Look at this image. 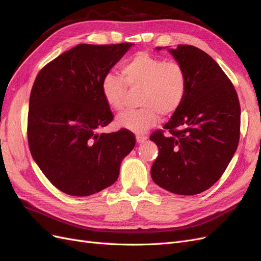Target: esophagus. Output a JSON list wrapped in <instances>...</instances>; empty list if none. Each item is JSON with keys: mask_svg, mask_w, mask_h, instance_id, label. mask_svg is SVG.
I'll return each instance as SVG.
<instances>
[{"mask_svg": "<svg viewBox=\"0 0 261 261\" xmlns=\"http://www.w3.org/2000/svg\"><path fill=\"white\" fill-rule=\"evenodd\" d=\"M146 140H147L146 135H144V134H137V142L138 143H143Z\"/></svg>", "mask_w": 261, "mask_h": 261, "instance_id": "obj_1", "label": "esophagus"}]
</instances>
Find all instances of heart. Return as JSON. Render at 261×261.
I'll use <instances>...</instances> for the list:
<instances>
[{
    "label": "heart",
    "mask_w": 261,
    "mask_h": 261,
    "mask_svg": "<svg viewBox=\"0 0 261 261\" xmlns=\"http://www.w3.org/2000/svg\"><path fill=\"white\" fill-rule=\"evenodd\" d=\"M122 76L107 73L101 83L108 106L122 111L129 88L142 89L138 110L127 111L117 117V124L135 133L153 127L163 116H171L182 105L188 90V73L182 64L165 61L147 52L134 54L121 68Z\"/></svg>",
    "instance_id": "1"
}]
</instances>
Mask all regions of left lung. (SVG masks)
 I'll return each instance as SVG.
<instances>
[{
    "mask_svg": "<svg viewBox=\"0 0 261 261\" xmlns=\"http://www.w3.org/2000/svg\"><path fill=\"white\" fill-rule=\"evenodd\" d=\"M169 52L185 67L188 90L164 130L150 135L159 147L150 174L172 193L195 195L217 182L232 159L241 109L231 81L210 55L189 44Z\"/></svg>",
    "mask_w": 261,
    "mask_h": 261,
    "instance_id": "8db88e82",
    "label": "left lung"
}]
</instances>
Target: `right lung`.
Here are the masks:
<instances>
[{
    "mask_svg": "<svg viewBox=\"0 0 261 261\" xmlns=\"http://www.w3.org/2000/svg\"><path fill=\"white\" fill-rule=\"evenodd\" d=\"M131 46L77 44L44 66L33 84L30 150L50 182L68 195L88 196L114 184L135 145L127 129L99 133L114 118L102 79Z\"/></svg>",
    "mask_w": 261,
    "mask_h": 261,
    "instance_id": "1",
    "label": "right lung"
}]
</instances>
